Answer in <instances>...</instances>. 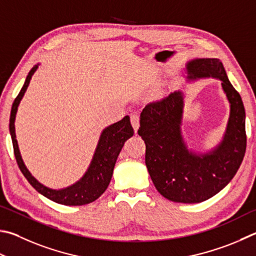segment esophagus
<instances>
[{"mask_svg": "<svg viewBox=\"0 0 256 256\" xmlns=\"http://www.w3.org/2000/svg\"><path fill=\"white\" fill-rule=\"evenodd\" d=\"M131 124L134 128V132H138V126H140V116L138 114H132L131 115Z\"/></svg>", "mask_w": 256, "mask_h": 256, "instance_id": "34e87169", "label": "esophagus"}]
</instances>
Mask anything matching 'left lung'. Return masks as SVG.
I'll return each instance as SVG.
<instances>
[{
    "label": "left lung",
    "instance_id": "obj_1",
    "mask_svg": "<svg viewBox=\"0 0 256 256\" xmlns=\"http://www.w3.org/2000/svg\"><path fill=\"white\" fill-rule=\"evenodd\" d=\"M187 72L189 80L222 82L230 110L220 143L206 153L188 150L181 132L184 100L180 90L143 108L138 134L146 143V164L158 192L171 202L196 204L215 196L238 172L246 150L245 108L220 59H194Z\"/></svg>",
    "mask_w": 256,
    "mask_h": 256
}]
</instances>
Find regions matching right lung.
Here are the masks:
<instances>
[{
    "label": "right lung",
    "instance_id": "add662e5",
    "mask_svg": "<svg viewBox=\"0 0 256 256\" xmlns=\"http://www.w3.org/2000/svg\"><path fill=\"white\" fill-rule=\"evenodd\" d=\"M38 64L31 69L26 78L24 85L21 88L20 92L16 98L13 102L11 115H10V134L13 143V150L16 159V164L20 168L21 172L26 176L29 184L34 187L36 192L44 194L50 200L62 204L66 206H82L95 202L97 198L103 194V192L108 187L113 176V170L115 162L118 160L120 150L124 146L125 141L133 136L134 131L130 122L128 116H125L118 122H116L110 126L105 128L102 132L98 143H97L96 150L92 156L90 166L82 178L72 186L64 189H50L40 184L30 171L26 169L24 162L22 160L20 150H18L16 136V126L14 120L18 112V104L22 100L23 95L29 86L30 80L34 74L38 69Z\"/></svg>",
    "mask_w": 256,
    "mask_h": 256
}]
</instances>
